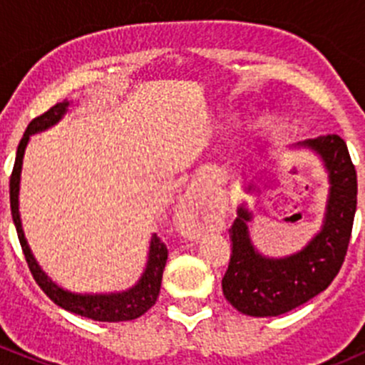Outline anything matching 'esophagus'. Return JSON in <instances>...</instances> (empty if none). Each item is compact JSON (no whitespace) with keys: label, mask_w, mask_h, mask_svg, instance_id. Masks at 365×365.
<instances>
[{"label":"esophagus","mask_w":365,"mask_h":365,"mask_svg":"<svg viewBox=\"0 0 365 365\" xmlns=\"http://www.w3.org/2000/svg\"><path fill=\"white\" fill-rule=\"evenodd\" d=\"M178 226L182 235L187 238H197L203 233V226H201L197 213L194 212V203L190 197H187L178 208Z\"/></svg>","instance_id":"esophagus-1"}]
</instances>
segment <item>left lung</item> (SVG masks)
Wrapping results in <instances>:
<instances>
[{
	"instance_id": "obj_1",
	"label": "left lung",
	"mask_w": 365,
	"mask_h": 365,
	"mask_svg": "<svg viewBox=\"0 0 365 365\" xmlns=\"http://www.w3.org/2000/svg\"><path fill=\"white\" fill-rule=\"evenodd\" d=\"M298 146L318 153L329 173L322 231L302 251L267 257L256 251L249 237L252 213L240 206L230 230L231 257L222 277V293L242 314H284L325 292L344 263L356 210V171L348 146L337 134L307 139ZM252 189L254 185L247 187Z\"/></svg>"
}]
</instances>
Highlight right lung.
Here are the masks:
<instances>
[{"instance_id":"right-lung-1","label":"right lung","mask_w":365,"mask_h":365,"mask_svg":"<svg viewBox=\"0 0 365 365\" xmlns=\"http://www.w3.org/2000/svg\"><path fill=\"white\" fill-rule=\"evenodd\" d=\"M67 101L58 102L49 111H46L43 114H40V116H36L35 120L29 121L23 139H21L19 146H17L16 164H14L12 176H10V210H12V219L14 224H16L17 237H19L21 247H23L26 263H28L29 272H31L36 284L42 288V292L54 304L63 307L65 311L84 316V318L95 319V322H128V319H135L145 314L155 304L160 292L162 274H164L165 261H168V247H165V244L157 235H153L152 242H150L148 263H146V268L143 272L141 279L138 281V284L132 286L127 292L104 293V295H81V293L67 292V289L54 284L47 277L46 272L40 268V264L36 263V259L31 254V249H29L28 242L24 238L23 224H21L19 215V185L24 150L28 146L29 135L47 130L49 127L56 125L63 118V114L67 113Z\"/></svg>"}]
</instances>
